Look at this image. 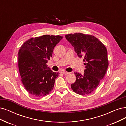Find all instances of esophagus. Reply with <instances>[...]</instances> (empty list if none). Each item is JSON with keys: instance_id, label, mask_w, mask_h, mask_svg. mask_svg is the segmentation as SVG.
Instances as JSON below:
<instances>
[{"instance_id": "1", "label": "esophagus", "mask_w": 126, "mask_h": 126, "mask_svg": "<svg viewBox=\"0 0 126 126\" xmlns=\"http://www.w3.org/2000/svg\"><path fill=\"white\" fill-rule=\"evenodd\" d=\"M63 73L64 74V75H68L70 74V72H66L65 71H63Z\"/></svg>"}]
</instances>
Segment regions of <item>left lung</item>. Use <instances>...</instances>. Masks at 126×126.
<instances>
[{
    "label": "left lung",
    "mask_w": 126,
    "mask_h": 126,
    "mask_svg": "<svg viewBox=\"0 0 126 126\" xmlns=\"http://www.w3.org/2000/svg\"><path fill=\"white\" fill-rule=\"evenodd\" d=\"M80 58L83 57L86 69L83 75L75 72L76 80L71 85L74 92L88 94L97 89L104 78L108 67L107 50L96 37L81 33L65 36Z\"/></svg>",
    "instance_id": "8db88e82"
}]
</instances>
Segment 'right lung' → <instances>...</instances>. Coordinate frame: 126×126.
Listing matches in <instances>:
<instances>
[{
  "label": "right lung",
  "instance_id": "right-lung-1",
  "mask_svg": "<svg viewBox=\"0 0 126 126\" xmlns=\"http://www.w3.org/2000/svg\"><path fill=\"white\" fill-rule=\"evenodd\" d=\"M60 36L44 35L32 38L22 44L18 52V67L21 82L32 96L44 97L54 88L59 72L48 67L53 50L63 39Z\"/></svg>",
  "mask_w": 126,
  "mask_h": 126
}]
</instances>
